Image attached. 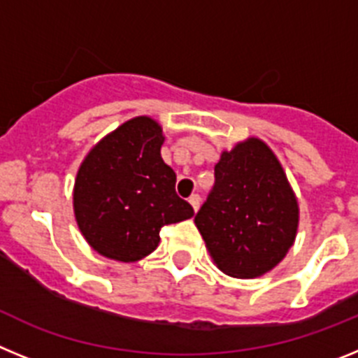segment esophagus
I'll return each instance as SVG.
<instances>
[{"instance_id": "obj_1", "label": "esophagus", "mask_w": 358, "mask_h": 358, "mask_svg": "<svg viewBox=\"0 0 358 358\" xmlns=\"http://www.w3.org/2000/svg\"><path fill=\"white\" fill-rule=\"evenodd\" d=\"M188 201H189V204H192V208H194V210L197 211L199 206H201V195L194 194V195H192V197L188 199Z\"/></svg>"}]
</instances>
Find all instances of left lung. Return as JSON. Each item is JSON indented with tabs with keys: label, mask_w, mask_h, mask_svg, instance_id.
<instances>
[{
	"label": "left lung",
	"mask_w": 358,
	"mask_h": 358,
	"mask_svg": "<svg viewBox=\"0 0 358 358\" xmlns=\"http://www.w3.org/2000/svg\"><path fill=\"white\" fill-rule=\"evenodd\" d=\"M297 215L280 161L251 138L215 164V185L195 226L222 273L256 278L283 260L296 238Z\"/></svg>",
	"instance_id": "8db88e82"
}]
</instances>
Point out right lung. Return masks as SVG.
<instances>
[{
    "label": "right lung",
    "mask_w": 358,
    "mask_h": 358,
    "mask_svg": "<svg viewBox=\"0 0 358 358\" xmlns=\"http://www.w3.org/2000/svg\"><path fill=\"white\" fill-rule=\"evenodd\" d=\"M163 131L147 116L129 120L82 163L73 204L82 235L110 260L136 262L159 243L161 227L194 217L161 159Z\"/></svg>",
    "instance_id": "right-lung-1"
}]
</instances>
